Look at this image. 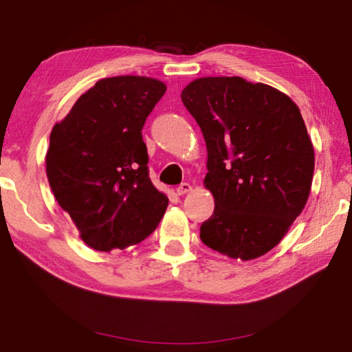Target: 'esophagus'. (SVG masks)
Returning a JSON list of instances; mask_svg holds the SVG:
<instances>
[{
	"label": "esophagus",
	"instance_id": "esophagus-1",
	"mask_svg": "<svg viewBox=\"0 0 352 352\" xmlns=\"http://www.w3.org/2000/svg\"><path fill=\"white\" fill-rule=\"evenodd\" d=\"M190 189H192V186H190L189 183H182V184H178V186H177V194L184 195V194H188Z\"/></svg>",
	"mask_w": 352,
	"mask_h": 352
}]
</instances>
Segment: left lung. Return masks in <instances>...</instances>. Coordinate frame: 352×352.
<instances>
[{
  "mask_svg": "<svg viewBox=\"0 0 352 352\" xmlns=\"http://www.w3.org/2000/svg\"><path fill=\"white\" fill-rule=\"evenodd\" d=\"M208 151L205 186L216 201L200 239L233 259L276 247L305 208L314 147L296 104L265 83L201 77L182 91Z\"/></svg>",
  "mask_w": 352,
  "mask_h": 352,
  "instance_id": "8db88e82",
  "label": "left lung"
}]
</instances>
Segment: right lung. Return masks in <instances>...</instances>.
<instances>
[{"mask_svg":"<svg viewBox=\"0 0 352 352\" xmlns=\"http://www.w3.org/2000/svg\"><path fill=\"white\" fill-rule=\"evenodd\" d=\"M164 93V83L151 77H107L52 127L50 186L82 241L98 252L140 243L164 216L169 199L148 178L141 133Z\"/></svg>","mask_w":352,"mask_h":352,"instance_id":"obj_1","label":"right lung"}]
</instances>
